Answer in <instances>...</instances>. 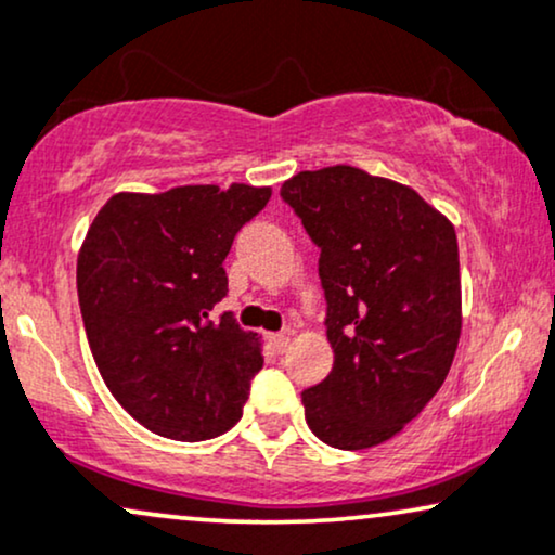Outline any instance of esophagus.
Returning <instances> with one entry per match:
<instances>
[{
	"label": "esophagus",
	"instance_id": "esophagus-1",
	"mask_svg": "<svg viewBox=\"0 0 555 555\" xmlns=\"http://www.w3.org/2000/svg\"><path fill=\"white\" fill-rule=\"evenodd\" d=\"M271 348H273V353H279V356H282V353H286V350H289V335H286V333H276V335H271Z\"/></svg>",
	"mask_w": 555,
	"mask_h": 555
}]
</instances>
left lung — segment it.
I'll use <instances>...</instances> for the list:
<instances>
[{"label":"left lung","mask_w":555,"mask_h":555,"mask_svg":"<svg viewBox=\"0 0 555 555\" xmlns=\"http://www.w3.org/2000/svg\"><path fill=\"white\" fill-rule=\"evenodd\" d=\"M282 196L320 248L335 363L301 391L322 443L395 438L443 387L461 338L459 241L415 189L356 166L299 171Z\"/></svg>","instance_id":"left-lung-1"}]
</instances>
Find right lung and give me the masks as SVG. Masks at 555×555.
<instances>
[{
    "instance_id": "add662e5",
    "label": "right lung",
    "mask_w": 555,
    "mask_h": 555,
    "mask_svg": "<svg viewBox=\"0 0 555 555\" xmlns=\"http://www.w3.org/2000/svg\"><path fill=\"white\" fill-rule=\"evenodd\" d=\"M271 186L120 192L96 212L76 261L91 356L122 410L171 440L215 438L243 415L263 343L233 314L222 269Z\"/></svg>"
}]
</instances>
